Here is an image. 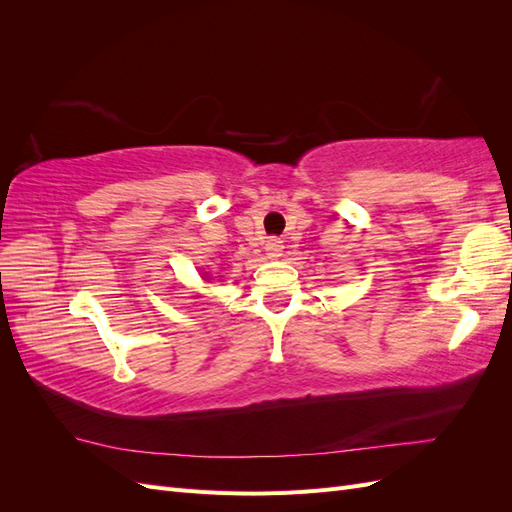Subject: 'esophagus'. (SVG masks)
I'll return each instance as SVG.
<instances>
[{"instance_id":"1","label":"esophagus","mask_w":512,"mask_h":512,"mask_svg":"<svg viewBox=\"0 0 512 512\" xmlns=\"http://www.w3.org/2000/svg\"><path fill=\"white\" fill-rule=\"evenodd\" d=\"M265 250H267V254L271 256V258H280L282 256V250H284V245H282V241L280 239H269L267 241V247H265Z\"/></svg>"}]
</instances>
